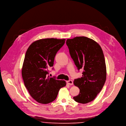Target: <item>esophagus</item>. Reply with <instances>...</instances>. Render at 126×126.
Listing matches in <instances>:
<instances>
[{"instance_id": "obj_1", "label": "esophagus", "mask_w": 126, "mask_h": 126, "mask_svg": "<svg viewBox=\"0 0 126 126\" xmlns=\"http://www.w3.org/2000/svg\"><path fill=\"white\" fill-rule=\"evenodd\" d=\"M67 83L69 85H72L73 84V81L71 80H69L67 81Z\"/></svg>"}]
</instances>
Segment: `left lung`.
<instances>
[{"label": "left lung", "mask_w": 126, "mask_h": 126, "mask_svg": "<svg viewBox=\"0 0 126 126\" xmlns=\"http://www.w3.org/2000/svg\"><path fill=\"white\" fill-rule=\"evenodd\" d=\"M66 45L78 70H83L82 77L74 81L80 92L73 99L80 104H87L95 99L106 82L107 69L104 53L97 42L86 37L67 39Z\"/></svg>", "instance_id": "obj_1"}]
</instances>
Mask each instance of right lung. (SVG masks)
Segmentation results:
<instances>
[{"label":"right lung","mask_w":126,"mask_h":126,"mask_svg":"<svg viewBox=\"0 0 126 126\" xmlns=\"http://www.w3.org/2000/svg\"><path fill=\"white\" fill-rule=\"evenodd\" d=\"M65 42V39H40L33 42L26 52L21 70L22 79L31 96L41 104L54 101L60 89L66 86L65 81L48 75L56 53Z\"/></svg>","instance_id":"obj_1"}]
</instances>
